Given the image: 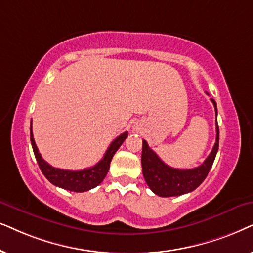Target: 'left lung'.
Listing matches in <instances>:
<instances>
[{
    "label": "left lung",
    "mask_w": 253,
    "mask_h": 253,
    "mask_svg": "<svg viewBox=\"0 0 253 253\" xmlns=\"http://www.w3.org/2000/svg\"><path fill=\"white\" fill-rule=\"evenodd\" d=\"M211 100L213 102L217 117L216 103L213 98ZM218 136H220V132H218L216 120V142H215L210 156L205 160L201 166L194 168V169L186 170L174 169V168L167 166L157 156V154L153 149H150L147 141L143 140L141 163H142L143 177L150 190L160 197H177V195L194 191L205 180L213 166L218 149Z\"/></svg>",
    "instance_id": "8db88e82"
}]
</instances>
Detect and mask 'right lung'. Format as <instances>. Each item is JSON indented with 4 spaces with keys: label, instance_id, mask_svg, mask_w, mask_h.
<instances>
[{
    "label": "right lung",
    "instance_id": "obj_1",
    "mask_svg": "<svg viewBox=\"0 0 253 253\" xmlns=\"http://www.w3.org/2000/svg\"><path fill=\"white\" fill-rule=\"evenodd\" d=\"M127 136H128V133L125 132L123 134H120L117 139H114L112 142H111L110 147L107 148L106 153L104 154V157L96 164V166H93L91 168H86V169L80 171H70L54 168L52 166H49V164L43 160L42 155H40L38 151V148L36 146L35 139H33L32 123L31 126H30V137H31L32 149L43 176H45L53 185H55V186H59L61 188H65V190L73 192L89 191L93 187L98 186V185L102 183L107 172H109L110 163L113 155L116 154V151L118 149H119Z\"/></svg>",
    "mask_w": 253,
    "mask_h": 253
}]
</instances>
